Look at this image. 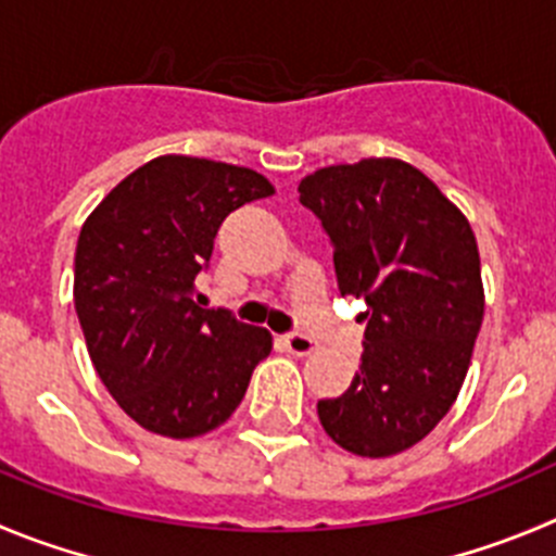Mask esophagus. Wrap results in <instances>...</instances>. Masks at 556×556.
Masks as SVG:
<instances>
[{
    "label": "esophagus",
    "mask_w": 556,
    "mask_h": 556,
    "mask_svg": "<svg viewBox=\"0 0 556 556\" xmlns=\"http://www.w3.org/2000/svg\"><path fill=\"white\" fill-rule=\"evenodd\" d=\"M282 342H285V349H288L293 356H307V354H313V351H315L313 337L299 334V331H293V334H285Z\"/></svg>",
    "instance_id": "obj_1"
}]
</instances>
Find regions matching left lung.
Segmentation results:
<instances>
[{
    "label": "left lung",
    "mask_w": 556,
    "mask_h": 556,
    "mask_svg": "<svg viewBox=\"0 0 556 556\" xmlns=\"http://www.w3.org/2000/svg\"><path fill=\"white\" fill-rule=\"evenodd\" d=\"M334 247L337 288L365 299L359 372L318 401L331 442L387 458L422 442L464 387L485 295L475 232L439 186L401 159L334 164L299 184Z\"/></svg>",
    "instance_id": "obj_1"
}]
</instances>
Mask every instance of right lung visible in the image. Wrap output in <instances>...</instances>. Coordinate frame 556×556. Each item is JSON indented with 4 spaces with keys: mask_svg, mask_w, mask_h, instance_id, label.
Listing matches in <instances>:
<instances>
[{
    "mask_svg": "<svg viewBox=\"0 0 556 556\" xmlns=\"http://www.w3.org/2000/svg\"><path fill=\"white\" fill-rule=\"evenodd\" d=\"M271 194L254 169L159 155L81 225L74 304L87 351L109 395L150 433L194 439L219 428L271 354L266 329L194 302L222 222Z\"/></svg>",
    "mask_w": 556,
    "mask_h": 556,
    "instance_id": "1",
    "label": "right lung"
}]
</instances>
